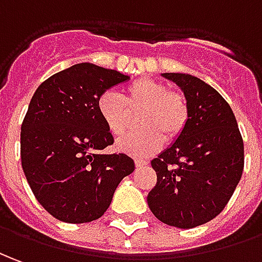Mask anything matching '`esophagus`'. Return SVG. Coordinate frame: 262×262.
Listing matches in <instances>:
<instances>
[{"label": "esophagus", "mask_w": 262, "mask_h": 262, "mask_svg": "<svg viewBox=\"0 0 262 262\" xmlns=\"http://www.w3.org/2000/svg\"><path fill=\"white\" fill-rule=\"evenodd\" d=\"M148 161L147 160H142V158H135V165L137 167H144V165H147Z\"/></svg>", "instance_id": "34e87169"}]
</instances>
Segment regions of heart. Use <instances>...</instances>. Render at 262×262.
<instances>
[{"instance_id":"1","label":"heart","mask_w":262,"mask_h":262,"mask_svg":"<svg viewBox=\"0 0 262 262\" xmlns=\"http://www.w3.org/2000/svg\"><path fill=\"white\" fill-rule=\"evenodd\" d=\"M98 115L108 133L120 138L127 133L131 113H142L138 118L141 129L118 142V148L134 157H148L160 151L164 140L174 141L183 134L189 120V104L180 91H169L164 82L151 78L133 81L124 97L115 91H104L97 100Z\"/></svg>"}]
</instances>
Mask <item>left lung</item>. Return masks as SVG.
<instances>
[{"label":"left lung","mask_w":262,"mask_h":262,"mask_svg":"<svg viewBox=\"0 0 262 262\" xmlns=\"http://www.w3.org/2000/svg\"><path fill=\"white\" fill-rule=\"evenodd\" d=\"M162 75L181 86L189 120L174 144L151 161L157 184L147 201L164 224L194 228L217 217L230 201L244 169V142L218 91L188 74Z\"/></svg>","instance_id":"8db88e82"}]
</instances>
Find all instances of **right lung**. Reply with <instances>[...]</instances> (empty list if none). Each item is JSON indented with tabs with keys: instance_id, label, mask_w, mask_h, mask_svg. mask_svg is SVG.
Returning a JSON list of instances; mask_svg holds the SVG:
<instances>
[{
	"instance_id": "add662e5",
	"label": "right lung",
	"mask_w": 262,
	"mask_h": 262,
	"mask_svg": "<svg viewBox=\"0 0 262 262\" xmlns=\"http://www.w3.org/2000/svg\"><path fill=\"white\" fill-rule=\"evenodd\" d=\"M128 79L82 62L45 79L32 95L21 125V165L38 203L59 221L100 218L134 171L127 154L100 152L114 137L97 110L101 94Z\"/></svg>"
}]
</instances>
